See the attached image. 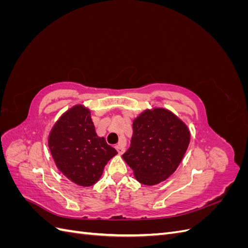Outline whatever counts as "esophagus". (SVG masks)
Listing matches in <instances>:
<instances>
[{
    "mask_svg": "<svg viewBox=\"0 0 248 248\" xmlns=\"http://www.w3.org/2000/svg\"><path fill=\"white\" fill-rule=\"evenodd\" d=\"M116 149H117V151H118L119 154H123L124 151H125V148L122 145H117Z\"/></svg>",
    "mask_w": 248,
    "mask_h": 248,
    "instance_id": "1",
    "label": "esophagus"
}]
</instances>
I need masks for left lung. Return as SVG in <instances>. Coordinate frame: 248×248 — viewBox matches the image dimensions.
<instances>
[{
	"label": "left lung",
	"instance_id": "8db88e82",
	"mask_svg": "<svg viewBox=\"0 0 248 248\" xmlns=\"http://www.w3.org/2000/svg\"><path fill=\"white\" fill-rule=\"evenodd\" d=\"M124 160L140 183L164 181L177 170L188 148L189 130L172 112L162 108L144 111L134 120Z\"/></svg>",
	"mask_w": 248,
	"mask_h": 248
}]
</instances>
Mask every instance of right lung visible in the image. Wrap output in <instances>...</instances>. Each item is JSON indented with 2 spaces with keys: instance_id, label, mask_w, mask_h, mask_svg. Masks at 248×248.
<instances>
[{
  "instance_id": "add662e5",
  "label": "right lung",
  "mask_w": 248,
  "mask_h": 248,
  "mask_svg": "<svg viewBox=\"0 0 248 248\" xmlns=\"http://www.w3.org/2000/svg\"><path fill=\"white\" fill-rule=\"evenodd\" d=\"M48 146L58 169L80 186L98 181L108 161L118 152L98 138L91 112L77 106L58 120L51 129Z\"/></svg>"
}]
</instances>
